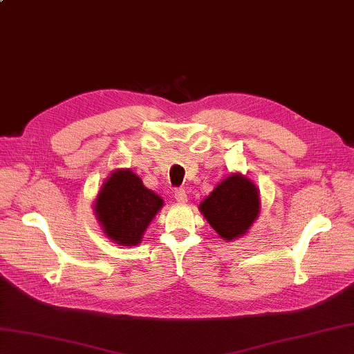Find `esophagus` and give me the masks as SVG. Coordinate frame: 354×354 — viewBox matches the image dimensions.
I'll return each instance as SVG.
<instances>
[{"mask_svg":"<svg viewBox=\"0 0 354 354\" xmlns=\"http://www.w3.org/2000/svg\"><path fill=\"white\" fill-rule=\"evenodd\" d=\"M174 198H176V201L180 203V204L186 203L187 201V195H186L185 189L180 187V189H177V191H174Z\"/></svg>","mask_w":354,"mask_h":354,"instance_id":"esophagus-1","label":"esophagus"}]
</instances>
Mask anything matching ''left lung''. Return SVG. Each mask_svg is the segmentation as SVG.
<instances>
[{
  "instance_id": "left-lung-1",
  "label": "left lung",
  "mask_w": 354,
  "mask_h": 354,
  "mask_svg": "<svg viewBox=\"0 0 354 354\" xmlns=\"http://www.w3.org/2000/svg\"><path fill=\"white\" fill-rule=\"evenodd\" d=\"M212 228L225 240L245 236L260 213V191L248 177L231 174L200 204Z\"/></svg>"
}]
</instances>
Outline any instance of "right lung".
Returning <instances> with one entry per match:
<instances>
[{"label":"right lung","mask_w":354,"mask_h":354,"mask_svg":"<svg viewBox=\"0 0 354 354\" xmlns=\"http://www.w3.org/2000/svg\"><path fill=\"white\" fill-rule=\"evenodd\" d=\"M162 205V198L145 187L135 172L117 169L103 183L94 212L112 242L135 246L141 243L145 230Z\"/></svg>","instance_id":"add662e5"}]
</instances>
